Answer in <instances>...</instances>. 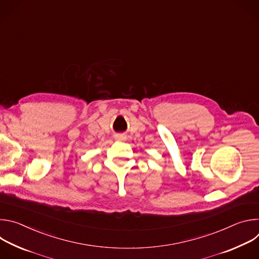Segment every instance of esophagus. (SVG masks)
Here are the masks:
<instances>
[{
  "label": "esophagus",
  "mask_w": 259,
  "mask_h": 259,
  "mask_svg": "<svg viewBox=\"0 0 259 259\" xmlns=\"http://www.w3.org/2000/svg\"><path fill=\"white\" fill-rule=\"evenodd\" d=\"M116 139H118V140H124V139H126V136H125V135H122V134H118V135H116Z\"/></svg>",
  "instance_id": "esophagus-1"
}]
</instances>
